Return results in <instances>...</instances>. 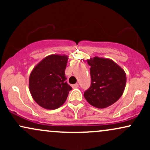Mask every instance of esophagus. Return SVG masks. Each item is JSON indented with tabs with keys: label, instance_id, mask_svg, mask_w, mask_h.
<instances>
[{
	"label": "esophagus",
	"instance_id": "1",
	"mask_svg": "<svg viewBox=\"0 0 150 150\" xmlns=\"http://www.w3.org/2000/svg\"><path fill=\"white\" fill-rule=\"evenodd\" d=\"M79 87V85L78 84H75V85H72V87H73V89H77V87Z\"/></svg>",
	"mask_w": 150,
	"mask_h": 150
}]
</instances>
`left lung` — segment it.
I'll use <instances>...</instances> for the list:
<instances>
[{"label": "left lung", "instance_id": "8db88e82", "mask_svg": "<svg viewBox=\"0 0 150 150\" xmlns=\"http://www.w3.org/2000/svg\"><path fill=\"white\" fill-rule=\"evenodd\" d=\"M90 65L91 86L84 93L87 102L98 108H104L116 102L125 90L126 74L109 58L98 56L87 59Z\"/></svg>", "mask_w": 150, "mask_h": 150}]
</instances>
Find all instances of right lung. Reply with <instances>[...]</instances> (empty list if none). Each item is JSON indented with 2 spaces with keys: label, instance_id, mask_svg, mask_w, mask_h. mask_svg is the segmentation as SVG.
<instances>
[{
  "label": "right lung",
  "instance_id": "1",
  "mask_svg": "<svg viewBox=\"0 0 150 150\" xmlns=\"http://www.w3.org/2000/svg\"><path fill=\"white\" fill-rule=\"evenodd\" d=\"M66 55L51 54L33 68L29 77V89L36 103L42 108L53 110L66 101L71 87L66 82Z\"/></svg>",
  "mask_w": 150,
  "mask_h": 150
}]
</instances>
